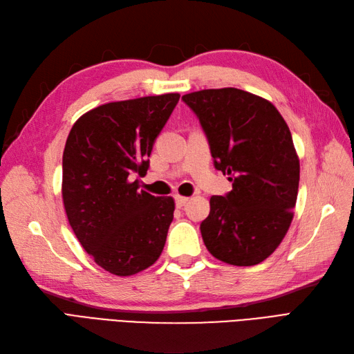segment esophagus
<instances>
[{"label":"esophagus","instance_id":"1","mask_svg":"<svg viewBox=\"0 0 354 354\" xmlns=\"http://www.w3.org/2000/svg\"><path fill=\"white\" fill-rule=\"evenodd\" d=\"M187 202H189V198H186V196H176V205H177V208L186 207Z\"/></svg>","mask_w":354,"mask_h":354}]
</instances>
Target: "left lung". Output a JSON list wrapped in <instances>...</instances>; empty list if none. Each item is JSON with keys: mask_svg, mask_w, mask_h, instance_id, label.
Instances as JSON below:
<instances>
[{"mask_svg": "<svg viewBox=\"0 0 354 354\" xmlns=\"http://www.w3.org/2000/svg\"><path fill=\"white\" fill-rule=\"evenodd\" d=\"M205 131L214 165L233 189L209 199L201 223L207 250L232 266H255L272 255L291 226L299 159L291 131L274 106L238 88L185 94Z\"/></svg>", "mask_w": 354, "mask_h": 354, "instance_id": "1", "label": "left lung"}]
</instances>
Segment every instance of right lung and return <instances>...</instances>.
I'll return each mask as SVG.
<instances>
[{"mask_svg": "<svg viewBox=\"0 0 354 354\" xmlns=\"http://www.w3.org/2000/svg\"><path fill=\"white\" fill-rule=\"evenodd\" d=\"M178 93L112 102L73 124L63 152L62 196L71 227L102 269L131 276L164 250L174 199L138 190L155 138Z\"/></svg>", "mask_w": 354, "mask_h": 354, "instance_id": "right-lung-1", "label": "right lung"}]
</instances>
